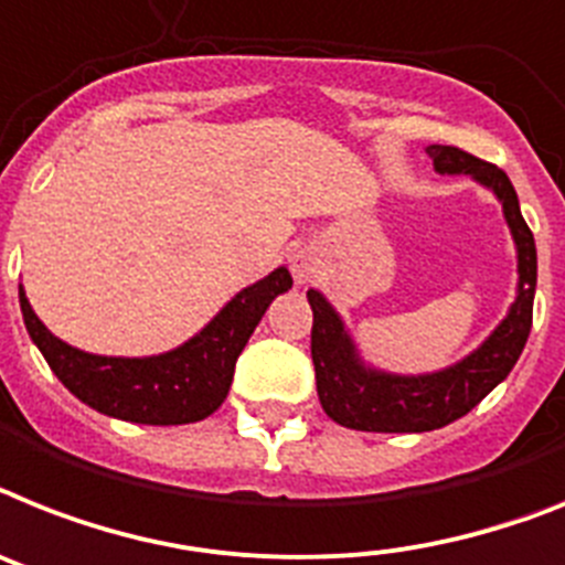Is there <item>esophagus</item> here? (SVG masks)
<instances>
[{
  "instance_id": "34e87169",
  "label": "esophagus",
  "mask_w": 565,
  "mask_h": 565,
  "mask_svg": "<svg viewBox=\"0 0 565 565\" xmlns=\"http://www.w3.org/2000/svg\"><path fill=\"white\" fill-rule=\"evenodd\" d=\"M290 269L292 275H296L298 284L310 281L312 273H316V255H312V249H307V246L296 249V253L290 255Z\"/></svg>"
}]
</instances>
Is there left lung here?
Masks as SVG:
<instances>
[{
  "instance_id": "left-lung-1",
  "label": "left lung",
  "mask_w": 565,
  "mask_h": 565,
  "mask_svg": "<svg viewBox=\"0 0 565 565\" xmlns=\"http://www.w3.org/2000/svg\"><path fill=\"white\" fill-rule=\"evenodd\" d=\"M428 154L439 174H471L502 203V215L509 221L511 238L516 244V298L494 333L462 362L425 376H396L367 367L359 359V350L341 324L339 312L321 292L307 290V301L312 307L310 350L316 387L324 414L344 428L373 434H422L443 428L466 416L473 405H480L509 376L532 330L537 249L509 174L457 146H428Z\"/></svg>"
}]
</instances>
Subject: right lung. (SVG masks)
Masks as SVG:
<instances>
[{
    "mask_svg": "<svg viewBox=\"0 0 565 565\" xmlns=\"http://www.w3.org/2000/svg\"><path fill=\"white\" fill-rule=\"evenodd\" d=\"M290 287L292 275L287 267H278L241 290L186 344L146 359L94 355L71 348L36 319L22 287L19 307L33 344L79 402L99 414L137 425H186L206 419L224 405L241 350L273 298Z\"/></svg>",
    "mask_w": 565,
    "mask_h": 565,
    "instance_id": "obj_1",
    "label": "right lung"
}]
</instances>
